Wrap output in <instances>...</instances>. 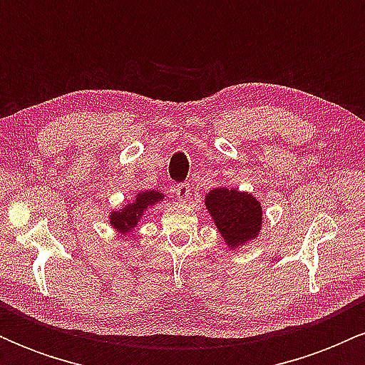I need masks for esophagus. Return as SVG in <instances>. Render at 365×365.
I'll list each match as a JSON object with an SVG mask.
<instances>
[{
  "label": "esophagus",
  "mask_w": 365,
  "mask_h": 365,
  "mask_svg": "<svg viewBox=\"0 0 365 365\" xmlns=\"http://www.w3.org/2000/svg\"><path fill=\"white\" fill-rule=\"evenodd\" d=\"M190 190H192V188H190V185H188V183H178V185L175 187V194H177L180 202H187L188 197H190V194H192Z\"/></svg>",
  "instance_id": "1"
}]
</instances>
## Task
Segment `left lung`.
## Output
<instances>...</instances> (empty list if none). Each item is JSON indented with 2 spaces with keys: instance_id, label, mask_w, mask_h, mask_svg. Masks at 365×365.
I'll return each instance as SVG.
<instances>
[{
  "instance_id": "obj_1",
  "label": "left lung",
  "mask_w": 365,
  "mask_h": 365,
  "mask_svg": "<svg viewBox=\"0 0 365 365\" xmlns=\"http://www.w3.org/2000/svg\"><path fill=\"white\" fill-rule=\"evenodd\" d=\"M204 204L228 249L238 250L261 235L262 204L250 192L220 185L207 192Z\"/></svg>"
}]
</instances>
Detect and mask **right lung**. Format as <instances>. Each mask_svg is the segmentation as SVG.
Here are the masks:
<instances>
[{
    "label": "right lung",
    "mask_w": 365,
    "mask_h": 365,
    "mask_svg": "<svg viewBox=\"0 0 365 365\" xmlns=\"http://www.w3.org/2000/svg\"><path fill=\"white\" fill-rule=\"evenodd\" d=\"M166 197H168V194H165L163 190H156V188L154 190L137 192L135 197L128 200V202L121 204L120 209H111L110 216H108V223L121 237L130 235V233L135 232L137 226L140 225V221L148 215L149 209L154 204L161 202Z\"/></svg>",
    "instance_id": "right-lung-1"
}]
</instances>
